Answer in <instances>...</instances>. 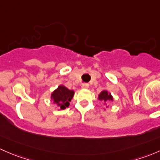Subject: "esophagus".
Segmentation results:
<instances>
[{"instance_id":"esophagus-1","label":"esophagus","mask_w":160,"mask_h":160,"mask_svg":"<svg viewBox=\"0 0 160 160\" xmlns=\"http://www.w3.org/2000/svg\"><path fill=\"white\" fill-rule=\"evenodd\" d=\"M81 87L83 89H88L89 88V84H88V83H83Z\"/></svg>"}]
</instances>
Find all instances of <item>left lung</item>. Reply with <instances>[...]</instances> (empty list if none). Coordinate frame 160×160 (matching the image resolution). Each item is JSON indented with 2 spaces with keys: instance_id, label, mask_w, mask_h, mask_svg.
Listing matches in <instances>:
<instances>
[{
  "instance_id": "left-lung-1",
  "label": "left lung",
  "mask_w": 160,
  "mask_h": 160,
  "mask_svg": "<svg viewBox=\"0 0 160 160\" xmlns=\"http://www.w3.org/2000/svg\"><path fill=\"white\" fill-rule=\"evenodd\" d=\"M98 100H102V101L107 102V101H110V100H113L111 93H108V91L107 90H102V91L99 94L98 96Z\"/></svg>"
}]
</instances>
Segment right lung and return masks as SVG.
I'll return each mask as SVG.
<instances>
[{
	"mask_svg": "<svg viewBox=\"0 0 160 160\" xmlns=\"http://www.w3.org/2000/svg\"><path fill=\"white\" fill-rule=\"evenodd\" d=\"M74 95L73 90H70L63 85H60L51 93V100L60 110H64L70 105V102Z\"/></svg>",
	"mask_w": 160,
	"mask_h": 160,
	"instance_id": "1",
	"label": "right lung"
}]
</instances>
